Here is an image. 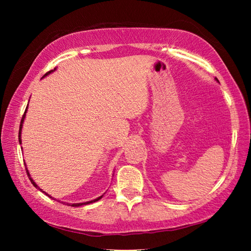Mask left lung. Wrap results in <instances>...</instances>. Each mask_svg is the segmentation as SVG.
<instances>
[{
  "mask_svg": "<svg viewBox=\"0 0 251 251\" xmlns=\"http://www.w3.org/2000/svg\"><path fill=\"white\" fill-rule=\"evenodd\" d=\"M216 79H217V78H216ZM217 80H218V79H217Z\"/></svg>",
  "mask_w": 251,
  "mask_h": 251,
  "instance_id": "8db88e82",
  "label": "left lung"
}]
</instances>
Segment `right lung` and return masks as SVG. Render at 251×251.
Instances as JSON below:
<instances>
[{
  "instance_id": "add662e5",
  "label": "right lung",
  "mask_w": 251,
  "mask_h": 251,
  "mask_svg": "<svg viewBox=\"0 0 251 251\" xmlns=\"http://www.w3.org/2000/svg\"><path fill=\"white\" fill-rule=\"evenodd\" d=\"M55 70H56V69H54V71H55ZM52 72H53V70H52V71H50L49 73H46L44 76H46V75L50 74V73H52ZM26 110H27V107H26V109H25V112H24V114H23V117H22V120H21V125H20V130H19V142H20V144H21V133H22V126H23V122H24V118H25V114H26ZM26 173H27V176H28V178H29V180H31V182H32V184H33V186H34V187H36L37 189H40L42 193H44L45 195H48V196H49L50 198H52V197L50 196L49 194H46V193L44 192V190H42V189L40 188V187L35 184V181H34V180L32 179L31 175H29V173H28V171H27V168H26ZM101 197H103V195H101V196H100L99 198L94 199V201H86V202H80V203H69V202H67V205H69V206H72V207H78V206H83V205H88V203H91V202H95V201H100V199ZM62 203H64V202L62 201Z\"/></svg>"
}]
</instances>
